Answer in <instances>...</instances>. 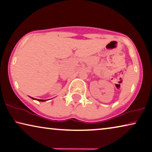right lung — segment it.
Segmentation results:
<instances>
[{"label":"right lung","instance_id":"1","mask_svg":"<svg viewBox=\"0 0 152 152\" xmlns=\"http://www.w3.org/2000/svg\"><path fill=\"white\" fill-rule=\"evenodd\" d=\"M32 99H36V100H37V101H39V102H45V101H46V99H35V98H31Z\"/></svg>","mask_w":152,"mask_h":152}]
</instances>
